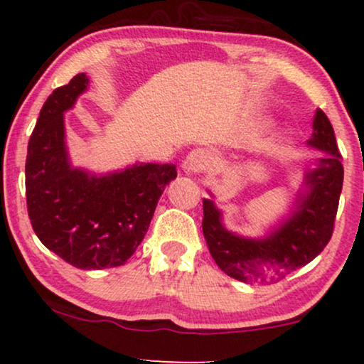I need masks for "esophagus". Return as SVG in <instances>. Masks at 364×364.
Returning a JSON list of instances; mask_svg holds the SVG:
<instances>
[{
  "label": "esophagus",
  "instance_id": "1",
  "mask_svg": "<svg viewBox=\"0 0 364 364\" xmlns=\"http://www.w3.org/2000/svg\"><path fill=\"white\" fill-rule=\"evenodd\" d=\"M212 159V154L208 152L207 149H193V151L186 157V161H183V171L188 173L205 171V168L210 166Z\"/></svg>",
  "mask_w": 364,
  "mask_h": 364
}]
</instances>
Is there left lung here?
I'll return each instance as SVG.
<instances>
[{
    "label": "left lung",
    "instance_id": "1",
    "mask_svg": "<svg viewBox=\"0 0 364 364\" xmlns=\"http://www.w3.org/2000/svg\"><path fill=\"white\" fill-rule=\"evenodd\" d=\"M310 146L326 152L305 173L308 193L298 196L296 210L265 240L227 232L212 200H203L202 230L210 255L222 272L243 283H275L320 255L335 228L343 187V166L330 119L316 109Z\"/></svg>",
    "mask_w": 364,
    "mask_h": 364
}]
</instances>
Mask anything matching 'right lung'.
<instances>
[{
	"mask_svg": "<svg viewBox=\"0 0 364 364\" xmlns=\"http://www.w3.org/2000/svg\"><path fill=\"white\" fill-rule=\"evenodd\" d=\"M87 84L79 73L44 102L28 142L26 203L44 247L69 265L101 270L124 265L136 252L177 171L172 164H141L97 178L69 166L63 114Z\"/></svg>",
	"mask_w": 364,
	"mask_h": 364,
	"instance_id": "1",
	"label": "right lung"
}]
</instances>
